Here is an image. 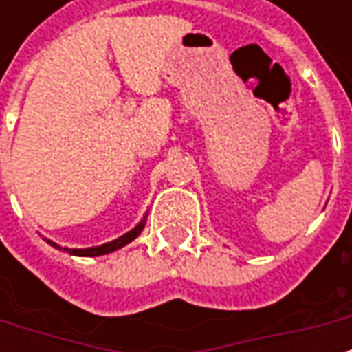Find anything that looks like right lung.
<instances>
[{"label":"right lung","instance_id":"obj_1","mask_svg":"<svg viewBox=\"0 0 352 352\" xmlns=\"http://www.w3.org/2000/svg\"><path fill=\"white\" fill-rule=\"evenodd\" d=\"M145 222H146V217L143 219V221L139 222L138 226L133 230H130L128 234H124V236H120L118 239H113V241H109V243H103V245H98V247H87V249H69V247H60L58 243H54V241H50V239H47L45 237V241L49 245H52L54 249H58V251H65L69 252V254H73V256H101V254H109V252L113 251H118V249H122L124 245L131 243L135 237L143 232V228H145Z\"/></svg>","mask_w":352,"mask_h":352}]
</instances>
